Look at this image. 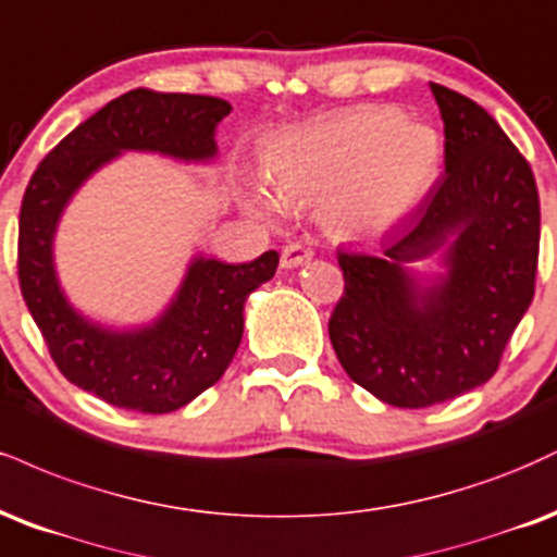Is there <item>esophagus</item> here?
Wrapping results in <instances>:
<instances>
[{"label": "esophagus", "instance_id": "1", "mask_svg": "<svg viewBox=\"0 0 557 557\" xmlns=\"http://www.w3.org/2000/svg\"><path fill=\"white\" fill-rule=\"evenodd\" d=\"M310 258H312L310 247L302 245V242H292V245H286L284 252H281V268H299Z\"/></svg>", "mask_w": 557, "mask_h": 557}]
</instances>
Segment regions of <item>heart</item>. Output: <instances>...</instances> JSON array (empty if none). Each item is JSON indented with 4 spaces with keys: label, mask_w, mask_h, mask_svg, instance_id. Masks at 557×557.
Returning <instances> with one entry per match:
<instances>
[{
    "label": "heart",
    "mask_w": 557,
    "mask_h": 557,
    "mask_svg": "<svg viewBox=\"0 0 557 557\" xmlns=\"http://www.w3.org/2000/svg\"><path fill=\"white\" fill-rule=\"evenodd\" d=\"M443 163L441 133L404 120L391 107H357L281 135L265 156L273 193L255 187L247 202L268 221L289 206H323L342 237H375L409 219L435 185Z\"/></svg>",
    "instance_id": "heart-1"
}]
</instances>
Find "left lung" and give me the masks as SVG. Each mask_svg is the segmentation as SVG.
Returning a JSON list of instances; mask_svg holds the SVG:
<instances>
[{"label": "left lung", "mask_w": 557, "mask_h": 557, "mask_svg": "<svg viewBox=\"0 0 557 557\" xmlns=\"http://www.w3.org/2000/svg\"><path fill=\"white\" fill-rule=\"evenodd\" d=\"M430 90L446 174L381 250H338L344 297L329 320L346 375L401 409L448 401L495 375L532 305L540 255V195L524 156L472 98L437 83Z\"/></svg>", "instance_id": "obj_1"}]
</instances>
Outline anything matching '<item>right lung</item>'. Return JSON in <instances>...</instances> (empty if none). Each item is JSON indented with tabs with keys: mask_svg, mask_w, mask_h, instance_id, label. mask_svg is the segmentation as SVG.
<instances>
[{
	"mask_svg": "<svg viewBox=\"0 0 557 557\" xmlns=\"http://www.w3.org/2000/svg\"><path fill=\"white\" fill-rule=\"evenodd\" d=\"M228 111L213 96L129 90L77 124L38 163L23 195L17 276L25 305L62 375L111 407L169 414L211 388L239 349L247 297L273 278L278 252L237 265L193 255L159 315L109 325L77 310L59 281V221L77 189L129 150L213 163L215 127Z\"/></svg>",
	"mask_w": 557,
	"mask_h": 557,
	"instance_id": "obj_1",
	"label": "right lung"
}]
</instances>
